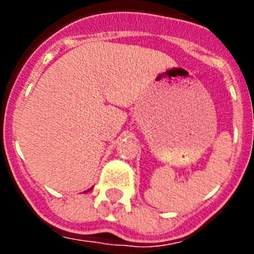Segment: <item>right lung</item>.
<instances>
[{
  "mask_svg": "<svg viewBox=\"0 0 254 254\" xmlns=\"http://www.w3.org/2000/svg\"><path fill=\"white\" fill-rule=\"evenodd\" d=\"M93 190V188H90V190Z\"/></svg>",
  "mask_w": 254,
  "mask_h": 254,
  "instance_id": "obj_1",
  "label": "right lung"
}]
</instances>
